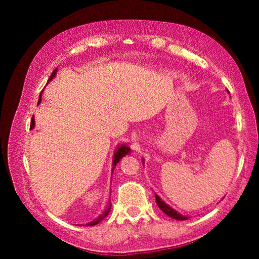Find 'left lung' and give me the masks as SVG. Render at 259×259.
Returning a JSON list of instances; mask_svg holds the SVG:
<instances>
[{"instance_id":"obj_1","label":"left lung","mask_w":259,"mask_h":259,"mask_svg":"<svg viewBox=\"0 0 259 259\" xmlns=\"http://www.w3.org/2000/svg\"><path fill=\"white\" fill-rule=\"evenodd\" d=\"M155 200H156V204L159 205V208L166 214V216L171 217L174 219H177V221H185V219L188 218L187 216H183L182 213H179L178 211H176V210L172 209L169 204H166L164 201L162 200L157 194H155Z\"/></svg>"}]
</instances>
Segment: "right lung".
Wrapping results in <instances>:
<instances>
[{"label": "right lung", "instance_id": "right-lung-1", "mask_svg": "<svg viewBox=\"0 0 259 259\" xmlns=\"http://www.w3.org/2000/svg\"><path fill=\"white\" fill-rule=\"evenodd\" d=\"M57 71H58V69H55L54 72H52V74H51V76H50V78H49V81H51L52 78H54L55 76H56V74H57ZM42 95H40V98H38V103L37 104H40L41 103V100H42ZM34 126H35V120H34V116H33V119H32V121H30V129H34ZM126 154H130V147L129 146H126L125 144H122V145H120L119 147L116 148V151H115V153H114V157H113V168H112V172H113V170H114V168H115V165L119 163V161L122 159V157L123 156H125ZM111 207H112V204H111V201H109V204L107 205V208L105 209V211H103V213H100L99 216L95 219V221H93V222H90V223H88V226H94V225H97L98 223H100L103 221V219L107 216L108 214V212H109V210H111Z\"/></svg>", "mask_w": 259, "mask_h": 259}]
</instances>
